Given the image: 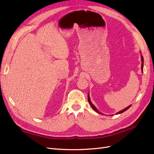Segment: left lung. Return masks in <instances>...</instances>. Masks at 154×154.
Returning <instances> with one entry per match:
<instances>
[{"label":"left lung","instance_id":"1","mask_svg":"<svg viewBox=\"0 0 154 154\" xmlns=\"http://www.w3.org/2000/svg\"><path fill=\"white\" fill-rule=\"evenodd\" d=\"M141 60H142V67H141V69H142V71H143V56L142 55H141ZM88 102L89 103V104H90V105H91V106L93 108V109L94 110V111H96L97 112H98V113H99V114H101L99 110H98L97 109V108L94 106L93 104V103H91V99H90V97H89V94H88ZM132 105H130V106H127L126 109H123L122 110H120V111H119V112H117L116 113V114H121V113H122V112H124V111H126V110H128L129 109V108Z\"/></svg>","mask_w":154,"mask_h":154}]
</instances>
